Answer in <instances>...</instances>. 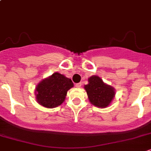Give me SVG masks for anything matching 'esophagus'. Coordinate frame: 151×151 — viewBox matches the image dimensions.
<instances>
[{"label": "esophagus", "mask_w": 151, "mask_h": 151, "mask_svg": "<svg viewBox=\"0 0 151 151\" xmlns=\"http://www.w3.org/2000/svg\"><path fill=\"white\" fill-rule=\"evenodd\" d=\"M75 86L77 87V88H80V87L82 86V83H76Z\"/></svg>", "instance_id": "34e87169"}]
</instances>
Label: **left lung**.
<instances>
[{"label": "left lung", "instance_id": "1", "mask_svg": "<svg viewBox=\"0 0 151 151\" xmlns=\"http://www.w3.org/2000/svg\"><path fill=\"white\" fill-rule=\"evenodd\" d=\"M84 88L90 102L98 107L104 108L109 106L115 96L114 88L104 83L98 76L89 77L88 84Z\"/></svg>", "mask_w": 151, "mask_h": 151}]
</instances>
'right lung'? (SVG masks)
I'll list each match as a JSON object with an SVG mask.
<instances>
[{
	"label": "right lung",
	"mask_w": 151,
	"mask_h": 151,
	"mask_svg": "<svg viewBox=\"0 0 151 151\" xmlns=\"http://www.w3.org/2000/svg\"><path fill=\"white\" fill-rule=\"evenodd\" d=\"M73 86L71 79L56 72L38 84L36 88V100L45 107H56L63 104L68 90Z\"/></svg>",
	"instance_id": "add662e5"
}]
</instances>
